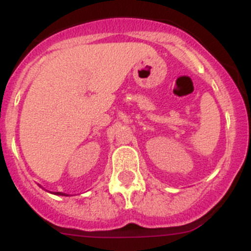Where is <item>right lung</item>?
Here are the masks:
<instances>
[{
	"label": "right lung",
	"mask_w": 251,
	"mask_h": 251,
	"mask_svg": "<svg viewBox=\"0 0 251 251\" xmlns=\"http://www.w3.org/2000/svg\"><path fill=\"white\" fill-rule=\"evenodd\" d=\"M55 195H59V196H68V195L63 194V192H55Z\"/></svg>",
	"instance_id": "obj_1"
}]
</instances>
